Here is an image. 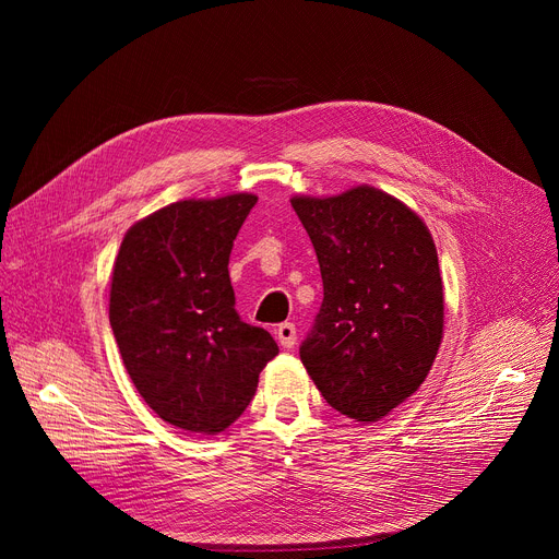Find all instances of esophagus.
<instances>
[{
  "label": "esophagus",
  "instance_id": "34e87169",
  "mask_svg": "<svg viewBox=\"0 0 559 559\" xmlns=\"http://www.w3.org/2000/svg\"><path fill=\"white\" fill-rule=\"evenodd\" d=\"M276 340L283 348H295L297 344V326L292 321H285V324H278L276 329Z\"/></svg>",
  "mask_w": 559,
  "mask_h": 559
}]
</instances>
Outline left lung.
I'll return each instance as SVG.
<instances>
[{
	"instance_id": "8db88e82",
	"label": "left lung",
	"mask_w": 559,
	"mask_h": 559,
	"mask_svg": "<svg viewBox=\"0 0 559 559\" xmlns=\"http://www.w3.org/2000/svg\"><path fill=\"white\" fill-rule=\"evenodd\" d=\"M314 247L324 301L299 346L337 413L378 421L426 380L444 331V289L426 224L369 186L295 197Z\"/></svg>"
}]
</instances>
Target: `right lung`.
I'll use <instances>...</instances> for the list:
<instances>
[{
	"label": "right lung",
	"instance_id": "1",
	"mask_svg": "<svg viewBox=\"0 0 559 559\" xmlns=\"http://www.w3.org/2000/svg\"><path fill=\"white\" fill-rule=\"evenodd\" d=\"M258 197L188 199L124 235L110 285V329L135 390L190 432H222L251 403L274 337L235 310L233 240Z\"/></svg>",
	"mask_w": 559,
	"mask_h": 559
}]
</instances>
